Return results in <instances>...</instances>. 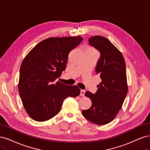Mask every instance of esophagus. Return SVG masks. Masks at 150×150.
Wrapping results in <instances>:
<instances>
[{"instance_id": "esophagus-1", "label": "esophagus", "mask_w": 150, "mask_h": 150, "mask_svg": "<svg viewBox=\"0 0 150 150\" xmlns=\"http://www.w3.org/2000/svg\"><path fill=\"white\" fill-rule=\"evenodd\" d=\"M85 91L83 90H80V95L82 96H85Z\"/></svg>"}]
</instances>
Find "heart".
<instances>
[{
    "label": "heart",
    "mask_w": 150,
    "mask_h": 150,
    "mask_svg": "<svg viewBox=\"0 0 150 150\" xmlns=\"http://www.w3.org/2000/svg\"><path fill=\"white\" fill-rule=\"evenodd\" d=\"M90 49V50H93V49Z\"/></svg>",
    "instance_id": "obj_1"
}]
</instances>
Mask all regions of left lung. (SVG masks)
I'll list each match as a JSON object with an SVG mask.
<instances>
[{
  "instance_id": "1",
  "label": "left lung",
  "mask_w": 150,
  "mask_h": 150,
  "mask_svg": "<svg viewBox=\"0 0 150 150\" xmlns=\"http://www.w3.org/2000/svg\"><path fill=\"white\" fill-rule=\"evenodd\" d=\"M88 42L100 52L95 72L101 82L95 94L86 91L92 105L82 115L90 122L102 125L113 120L122 107L128 92L126 65L122 53L107 38L95 35Z\"/></svg>"
}]
</instances>
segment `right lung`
Wrapping results in <instances>:
<instances>
[{
  "mask_svg": "<svg viewBox=\"0 0 150 150\" xmlns=\"http://www.w3.org/2000/svg\"><path fill=\"white\" fill-rule=\"evenodd\" d=\"M83 40L81 36L51 37L36 45L24 58L18 84L23 107L37 122L60 112L64 100L76 97L80 89L56 81L65 70L69 54Z\"/></svg>",
  "mask_w": 150,
  "mask_h": 150,
  "instance_id": "right-lung-1",
  "label": "right lung"
}]
</instances>
